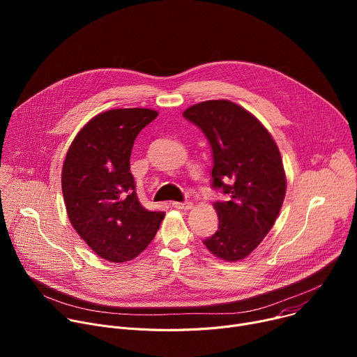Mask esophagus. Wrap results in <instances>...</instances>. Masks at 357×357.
Here are the masks:
<instances>
[{"instance_id": "34e87169", "label": "esophagus", "mask_w": 357, "mask_h": 357, "mask_svg": "<svg viewBox=\"0 0 357 357\" xmlns=\"http://www.w3.org/2000/svg\"><path fill=\"white\" fill-rule=\"evenodd\" d=\"M172 206L181 211H188L192 208V202H172Z\"/></svg>"}]
</instances>
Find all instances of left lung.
<instances>
[{"instance_id":"obj_1","label":"left lung","mask_w":357,"mask_h":357,"mask_svg":"<svg viewBox=\"0 0 357 357\" xmlns=\"http://www.w3.org/2000/svg\"><path fill=\"white\" fill-rule=\"evenodd\" d=\"M183 117L208 138L212 186L229 197L213 203L219 227L203 244L222 260L245 259L274 226L285 197L278 146L256 117L229 100L203 101Z\"/></svg>"}]
</instances>
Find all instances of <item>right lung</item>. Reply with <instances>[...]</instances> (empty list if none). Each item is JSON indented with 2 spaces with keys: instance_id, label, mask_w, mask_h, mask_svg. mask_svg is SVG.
<instances>
[{
  "instance_id": "right-lung-1",
  "label": "right lung",
  "mask_w": 357,
  "mask_h": 357,
  "mask_svg": "<svg viewBox=\"0 0 357 357\" xmlns=\"http://www.w3.org/2000/svg\"><path fill=\"white\" fill-rule=\"evenodd\" d=\"M149 109H114L93 117L75 137L62 168L69 220L98 257L135 259L155 237L164 212L138 200L130 157L139 131L155 120Z\"/></svg>"
}]
</instances>
